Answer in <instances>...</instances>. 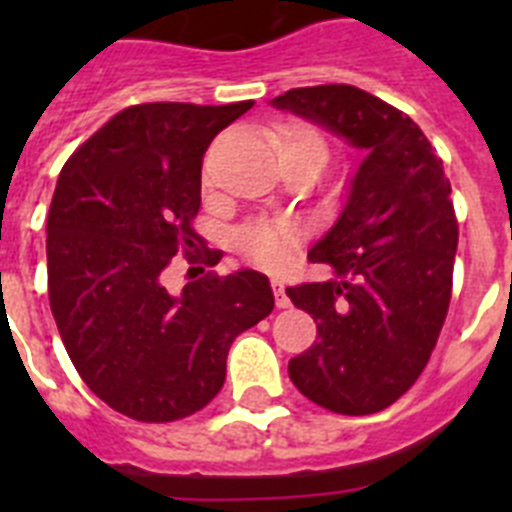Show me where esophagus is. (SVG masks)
I'll return each mask as SVG.
<instances>
[{
    "label": "esophagus",
    "instance_id": "1",
    "mask_svg": "<svg viewBox=\"0 0 512 512\" xmlns=\"http://www.w3.org/2000/svg\"><path fill=\"white\" fill-rule=\"evenodd\" d=\"M271 289H274V300H277L279 310L289 307V297H287V292H284V284L274 279V282H271Z\"/></svg>",
    "mask_w": 512,
    "mask_h": 512
}]
</instances>
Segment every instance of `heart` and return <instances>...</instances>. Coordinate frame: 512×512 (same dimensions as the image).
<instances>
[{"instance_id":"1","label":"heart","mask_w":512,"mask_h":512,"mask_svg":"<svg viewBox=\"0 0 512 512\" xmlns=\"http://www.w3.org/2000/svg\"><path fill=\"white\" fill-rule=\"evenodd\" d=\"M295 146H315L325 151V140L320 138L315 130L302 128V125H292L284 128L279 135V151ZM238 246L246 253L253 264L264 266V269H284L289 259L297 251V230L287 223H259L251 225L241 233Z\"/></svg>"}]
</instances>
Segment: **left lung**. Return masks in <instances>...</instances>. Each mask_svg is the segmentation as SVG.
I'll return each instance as SVG.
<instances>
[{
  "mask_svg": "<svg viewBox=\"0 0 512 512\" xmlns=\"http://www.w3.org/2000/svg\"><path fill=\"white\" fill-rule=\"evenodd\" d=\"M271 104L364 151L336 223L307 253L333 279L287 289L318 323L289 379L333 413H379L420 377L449 312L459 243L451 184L423 130L364 89H289Z\"/></svg>",
  "mask_w": 512,
  "mask_h": 512,
  "instance_id": "1",
  "label": "left lung"
}]
</instances>
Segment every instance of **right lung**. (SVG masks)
<instances>
[{
  "instance_id": "right-lung-1",
  "label": "right lung",
  "mask_w": 512,
  "mask_h": 512,
  "mask_svg": "<svg viewBox=\"0 0 512 512\" xmlns=\"http://www.w3.org/2000/svg\"><path fill=\"white\" fill-rule=\"evenodd\" d=\"M251 107L135 104L58 176L45 241L53 318L89 390L133 420L171 423L205 408L225 382L230 343L274 310L269 279L253 269L166 289L176 251L194 261L202 243L192 230L202 156Z\"/></svg>"
}]
</instances>
